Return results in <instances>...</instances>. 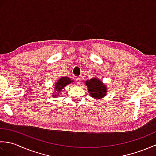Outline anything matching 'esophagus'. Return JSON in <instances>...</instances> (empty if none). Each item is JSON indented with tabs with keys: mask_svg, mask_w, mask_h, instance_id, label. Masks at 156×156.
Instances as JSON below:
<instances>
[{
	"mask_svg": "<svg viewBox=\"0 0 156 156\" xmlns=\"http://www.w3.org/2000/svg\"><path fill=\"white\" fill-rule=\"evenodd\" d=\"M76 81L77 82V84H80L81 83V78L80 77H77L76 79Z\"/></svg>",
	"mask_w": 156,
	"mask_h": 156,
	"instance_id": "34e87169",
	"label": "esophagus"
}]
</instances>
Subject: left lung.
<instances>
[{
	"instance_id": "8db88e82",
	"label": "left lung",
	"mask_w": 156,
	"mask_h": 156,
	"mask_svg": "<svg viewBox=\"0 0 156 156\" xmlns=\"http://www.w3.org/2000/svg\"><path fill=\"white\" fill-rule=\"evenodd\" d=\"M86 85L87 86L88 91L92 98L101 99L107 94V86L102 83L100 79L93 78L90 80H87Z\"/></svg>"
}]
</instances>
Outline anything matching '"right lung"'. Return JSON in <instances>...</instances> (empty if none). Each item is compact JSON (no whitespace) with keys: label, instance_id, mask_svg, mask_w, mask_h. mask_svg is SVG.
Listing matches in <instances>:
<instances>
[{"label":"right lung","instance_id":"1","mask_svg":"<svg viewBox=\"0 0 156 156\" xmlns=\"http://www.w3.org/2000/svg\"><path fill=\"white\" fill-rule=\"evenodd\" d=\"M73 80H72L70 78L66 76V77H62L59 78L56 82L54 86V92H52V97H57L58 94L62 91V89L64 88L66 86H67L69 84H71Z\"/></svg>","mask_w":156,"mask_h":156}]
</instances>
